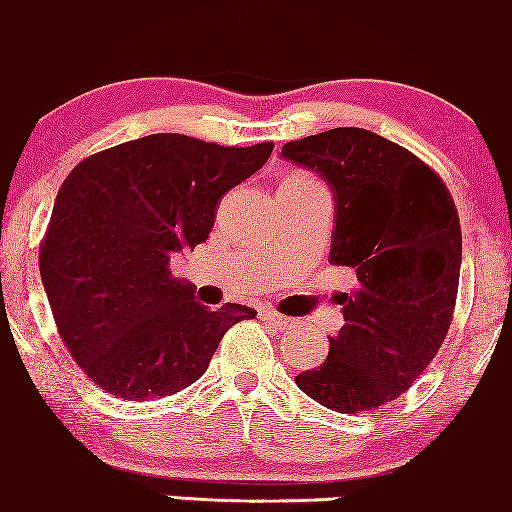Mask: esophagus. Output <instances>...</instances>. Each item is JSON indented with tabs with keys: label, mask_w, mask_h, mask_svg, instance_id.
<instances>
[{
	"label": "esophagus",
	"mask_w": 512,
	"mask_h": 512,
	"mask_svg": "<svg viewBox=\"0 0 512 512\" xmlns=\"http://www.w3.org/2000/svg\"><path fill=\"white\" fill-rule=\"evenodd\" d=\"M261 317L266 321H271V324L278 326V329H287V326L292 324V319H287V317H283V314L273 312V309H261Z\"/></svg>",
	"instance_id": "34e87169"
}]
</instances>
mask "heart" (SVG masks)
<instances>
[{
  "label": "heart",
  "instance_id": "1",
  "mask_svg": "<svg viewBox=\"0 0 512 512\" xmlns=\"http://www.w3.org/2000/svg\"><path fill=\"white\" fill-rule=\"evenodd\" d=\"M292 179H297V181H307V179H300V176H292Z\"/></svg>",
  "mask_w": 512,
  "mask_h": 512
}]
</instances>
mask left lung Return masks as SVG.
I'll list each match as a JSON object with an SVG mask.
<instances>
[{
	"instance_id": "8db88e82",
	"label": "left lung",
	"mask_w": 512,
	"mask_h": 512,
	"mask_svg": "<svg viewBox=\"0 0 512 512\" xmlns=\"http://www.w3.org/2000/svg\"><path fill=\"white\" fill-rule=\"evenodd\" d=\"M283 157L329 183V258L355 273V290L336 295L343 326L329 358L295 382L331 411H372L421 377L450 329L462 266L455 200L416 154L363 128L287 142Z\"/></svg>"
}]
</instances>
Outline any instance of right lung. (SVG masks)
I'll return each instance as SVG.
<instances>
[{"label": "right lung", "mask_w": 512, "mask_h": 512, "mask_svg": "<svg viewBox=\"0 0 512 512\" xmlns=\"http://www.w3.org/2000/svg\"><path fill=\"white\" fill-rule=\"evenodd\" d=\"M273 142L222 147L159 132L91 154L70 171L40 244V280L72 358L108 394L149 401L205 375L227 329L256 312L195 302L169 258L210 237L229 188Z\"/></svg>", "instance_id": "1"}]
</instances>
